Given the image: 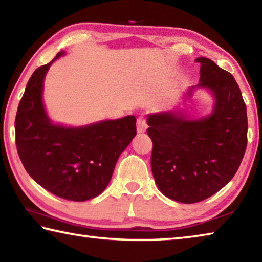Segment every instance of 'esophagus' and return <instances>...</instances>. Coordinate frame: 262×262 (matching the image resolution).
<instances>
[{
    "label": "esophagus",
    "instance_id": "obj_1",
    "mask_svg": "<svg viewBox=\"0 0 262 262\" xmlns=\"http://www.w3.org/2000/svg\"><path fill=\"white\" fill-rule=\"evenodd\" d=\"M136 128H137V133H144L145 130H147L148 125H147V121H145V118L143 117V115H141V117L137 118Z\"/></svg>",
    "mask_w": 262,
    "mask_h": 262
}]
</instances>
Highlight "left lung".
I'll return each mask as SVG.
<instances>
[{
  "label": "left lung",
  "instance_id": "1",
  "mask_svg": "<svg viewBox=\"0 0 262 262\" xmlns=\"http://www.w3.org/2000/svg\"><path fill=\"white\" fill-rule=\"evenodd\" d=\"M200 82L215 98L206 118L190 120L181 112L149 114L148 135L152 141L151 170L159 190L181 203L206 200L236 174L247 145V113L241 89L227 70L207 57Z\"/></svg>",
  "mask_w": 262,
  "mask_h": 262
}]
</instances>
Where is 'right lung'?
<instances>
[{
	"label": "right lung",
	"instance_id": "1",
	"mask_svg": "<svg viewBox=\"0 0 262 262\" xmlns=\"http://www.w3.org/2000/svg\"><path fill=\"white\" fill-rule=\"evenodd\" d=\"M34 70L17 110L16 147L35 183L56 196L86 201L107 187L119 156L136 135L134 115L83 127L54 125L42 104L43 78L56 59Z\"/></svg>",
	"mask_w": 262,
	"mask_h": 262
}]
</instances>
